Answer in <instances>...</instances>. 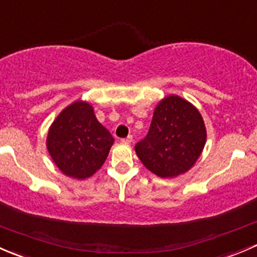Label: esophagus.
Instances as JSON below:
<instances>
[{
	"label": "esophagus",
	"mask_w": 257,
	"mask_h": 257,
	"mask_svg": "<svg viewBox=\"0 0 257 257\" xmlns=\"http://www.w3.org/2000/svg\"><path fill=\"white\" fill-rule=\"evenodd\" d=\"M132 141H133V137H132V136H128V137H126V138L121 139V143L129 144V143H132Z\"/></svg>",
	"instance_id": "obj_1"
}]
</instances>
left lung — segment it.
I'll return each instance as SVG.
<instances>
[{
  "label": "left lung",
  "mask_w": 257,
  "mask_h": 257,
  "mask_svg": "<svg viewBox=\"0 0 257 257\" xmlns=\"http://www.w3.org/2000/svg\"><path fill=\"white\" fill-rule=\"evenodd\" d=\"M206 142L201 114L178 95L157 105L147 137L136 144L141 162L154 174L173 178L188 172Z\"/></svg>",
  "instance_id": "left-lung-1"
}]
</instances>
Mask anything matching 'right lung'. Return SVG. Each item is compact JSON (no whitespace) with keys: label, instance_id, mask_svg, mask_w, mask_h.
<instances>
[{"label":"right lung","instance_id":"obj_1","mask_svg":"<svg viewBox=\"0 0 257 257\" xmlns=\"http://www.w3.org/2000/svg\"><path fill=\"white\" fill-rule=\"evenodd\" d=\"M114 138L85 102H74L52 123L47 149L63 174L85 179L105 162Z\"/></svg>","mask_w":257,"mask_h":257}]
</instances>
